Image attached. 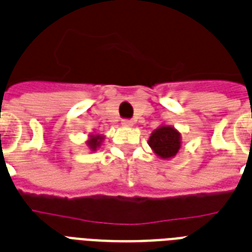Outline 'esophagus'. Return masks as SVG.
<instances>
[{"label":"esophagus","mask_w":252,"mask_h":252,"mask_svg":"<svg viewBox=\"0 0 252 252\" xmlns=\"http://www.w3.org/2000/svg\"><path fill=\"white\" fill-rule=\"evenodd\" d=\"M122 124L124 126H133V122H132V120H129V119H123Z\"/></svg>","instance_id":"obj_1"}]
</instances>
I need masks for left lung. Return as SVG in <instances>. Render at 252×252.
I'll return each mask as SVG.
<instances>
[{
	"mask_svg": "<svg viewBox=\"0 0 252 252\" xmlns=\"http://www.w3.org/2000/svg\"><path fill=\"white\" fill-rule=\"evenodd\" d=\"M149 145L159 157L171 158L180 149V133L171 126H161L152 133Z\"/></svg>",
	"mask_w": 252,
	"mask_h": 252,
	"instance_id": "8db88e82",
	"label": "left lung"
}]
</instances>
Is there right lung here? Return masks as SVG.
<instances>
[{
	"label": "right lung",
	"instance_id": "1",
	"mask_svg": "<svg viewBox=\"0 0 252 252\" xmlns=\"http://www.w3.org/2000/svg\"><path fill=\"white\" fill-rule=\"evenodd\" d=\"M100 140H102V137L100 136H95V137H93L89 141V145H90V148L93 150L96 149V146H99V144H100Z\"/></svg>",
	"mask_w": 252,
	"mask_h": 252
}]
</instances>
